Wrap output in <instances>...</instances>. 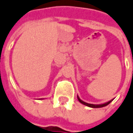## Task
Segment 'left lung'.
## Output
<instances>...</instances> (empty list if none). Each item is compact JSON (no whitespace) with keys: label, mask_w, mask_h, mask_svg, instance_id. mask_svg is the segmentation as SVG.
<instances>
[{"label":"left lung","mask_w":133,"mask_h":133,"mask_svg":"<svg viewBox=\"0 0 133 133\" xmlns=\"http://www.w3.org/2000/svg\"><path fill=\"white\" fill-rule=\"evenodd\" d=\"M77 97H78V99L79 102L81 103L82 104H84V105H85V106H88V107H92V108H101V107H106V106H107L109 103H110V102H112V101H113V100H111V101H108V102L107 103H103V104H92V103H88L81 101V100L79 98L78 96H77Z\"/></svg>","instance_id":"1"}]
</instances>
